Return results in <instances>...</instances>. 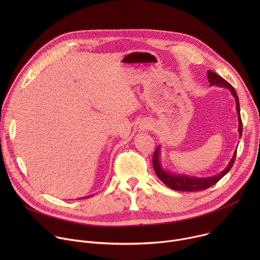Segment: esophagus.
Returning a JSON list of instances; mask_svg holds the SVG:
<instances>
[{"mask_svg":"<svg viewBox=\"0 0 260 260\" xmlns=\"http://www.w3.org/2000/svg\"><path fill=\"white\" fill-rule=\"evenodd\" d=\"M150 127V125L149 124H147V123H145V124H142L141 125V129H147V128H149Z\"/></svg>","mask_w":260,"mask_h":260,"instance_id":"34e87169","label":"esophagus"}]
</instances>
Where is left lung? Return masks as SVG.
I'll return each mask as SVG.
<instances>
[{
    "instance_id": "1",
    "label": "left lung",
    "mask_w": 260,
    "mask_h": 260,
    "mask_svg": "<svg viewBox=\"0 0 260 260\" xmlns=\"http://www.w3.org/2000/svg\"><path fill=\"white\" fill-rule=\"evenodd\" d=\"M207 75H208V80H209L211 86L216 85L219 87H224L226 89H230L232 94L234 95V98L236 100L237 113H238V117H239V134H240V138H241L243 124H242V119H241V114H240L239 98H238V94H237L235 88L223 78L217 75L215 72L208 71ZM236 155H237V150L235 151L230 164L223 171L213 177H207V178H199V177H192V176H188V175H179V174H175V173L165 170L162 168L161 161H160V146L156 147V149L153 154L152 161H153V168H154V171H155L157 177L171 189L177 190V191H200V190H204V189H207V188L213 186V185L216 184L221 178H223L231 171V169L235 162Z\"/></svg>"
}]
</instances>
